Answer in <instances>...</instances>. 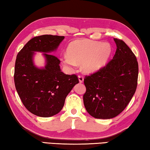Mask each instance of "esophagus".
<instances>
[{
    "instance_id": "1",
    "label": "esophagus",
    "mask_w": 150,
    "mask_h": 150,
    "mask_svg": "<svg viewBox=\"0 0 150 150\" xmlns=\"http://www.w3.org/2000/svg\"><path fill=\"white\" fill-rule=\"evenodd\" d=\"M78 78H79V81L80 83L83 82L84 78H83V77L82 75H79V76H78Z\"/></svg>"
}]
</instances>
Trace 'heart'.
<instances>
[{"label":"heart","instance_id":"heart-1","mask_svg":"<svg viewBox=\"0 0 150 150\" xmlns=\"http://www.w3.org/2000/svg\"><path fill=\"white\" fill-rule=\"evenodd\" d=\"M68 54L62 57L63 65L73 69L82 64V69L86 73H93L100 69L110 56L111 48L108 42L91 40H77L69 45Z\"/></svg>","mask_w":150,"mask_h":150}]
</instances>
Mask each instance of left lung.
<instances>
[{"instance_id": "obj_1", "label": "left lung", "mask_w": 150, "mask_h": 150, "mask_svg": "<svg viewBox=\"0 0 150 150\" xmlns=\"http://www.w3.org/2000/svg\"><path fill=\"white\" fill-rule=\"evenodd\" d=\"M117 49L113 59L97 72L85 76L86 110L97 119L115 117L124 110L136 90L138 63L122 40L114 39Z\"/></svg>"}]
</instances>
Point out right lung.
<instances>
[{"label":"right lung","mask_w":150,"mask_h":150,"mask_svg":"<svg viewBox=\"0 0 150 150\" xmlns=\"http://www.w3.org/2000/svg\"><path fill=\"white\" fill-rule=\"evenodd\" d=\"M65 37L44 35L30 39L16 56L15 87L23 105L30 113L49 117L60 112L65 98L79 83L77 76L66 75L61 70L60 60L51 53ZM35 52H41L46 61L44 68L33 63Z\"/></svg>","instance_id":"obj_1"}]
</instances>
